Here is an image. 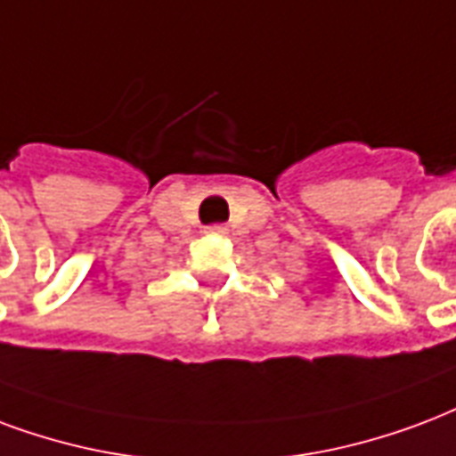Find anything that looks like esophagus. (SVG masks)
<instances>
[{
    "label": "esophagus",
    "mask_w": 456,
    "mask_h": 456,
    "mask_svg": "<svg viewBox=\"0 0 456 456\" xmlns=\"http://www.w3.org/2000/svg\"><path fill=\"white\" fill-rule=\"evenodd\" d=\"M208 232H217V234H224V232H227V227H224V224H212V227H208Z\"/></svg>",
    "instance_id": "obj_1"
}]
</instances>
